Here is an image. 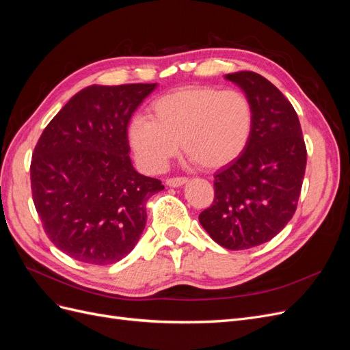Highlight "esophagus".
Returning a JSON list of instances; mask_svg holds the SVG:
<instances>
[{
    "instance_id": "1",
    "label": "esophagus",
    "mask_w": 350,
    "mask_h": 350,
    "mask_svg": "<svg viewBox=\"0 0 350 350\" xmlns=\"http://www.w3.org/2000/svg\"><path fill=\"white\" fill-rule=\"evenodd\" d=\"M188 179L187 178H183V176H178V178H169L166 179V185L167 187H183L184 184H187Z\"/></svg>"
}]
</instances>
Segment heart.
<instances>
[{"label":"heart","mask_w":350,"mask_h":350,"mask_svg":"<svg viewBox=\"0 0 350 350\" xmlns=\"http://www.w3.org/2000/svg\"><path fill=\"white\" fill-rule=\"evenodd\" d=\"M254 108L239 90L211 86L166 93L152 105V118L139 115L129 126V142L139 163L161 172L183 149L206 169H219L245 152Z\"/></svg>","instance_id":"heart-1"}]
</instances>
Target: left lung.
<instances>
[{
	"instance_id": "8db88e82",
	"label": "left lung",
	"mask_w": 350,
	"mask_h": 350,
	"mask_svg": "<svg viewBox=\"0 0 350 350\" xmlns=\"http://www.w3.org/2000/svg\"><path fill=\"white\" fill-rule=\"evenodd\" d=\"M254 108L251 140L215 175L213 204L198 216L219 245L247 250L276 237L292 219L305 175L306 149L292 103L252 71L226 74Z\"/></svg>"
}]
</instances>
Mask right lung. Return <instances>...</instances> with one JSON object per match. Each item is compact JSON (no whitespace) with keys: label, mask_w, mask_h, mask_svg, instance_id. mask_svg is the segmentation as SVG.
<instances>
[{"label":"right lung","mask_w":350,"mask_h":350,"mask_svg":"<svg viewBox=\"0 0 350 350\" xmlns=\"http://www.w3.org/2000/svg\"><path fill=\"white\" fill-rule=\"evenodd\" d=\"M157 88L93 84L46 125L30 163L31 196L54 245L71 258L105 266L139 242L146 203L165 188L130 159L129 124Z\"/></svg>","instance_id":"obj_1"}]
</instances>
